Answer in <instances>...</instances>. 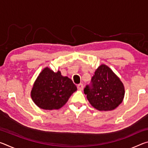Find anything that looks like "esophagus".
<instances>
[{
  "label": "esophagus",
  "mask_w": 148,
  "mask_h": 148,
  "mask_svg": "<svg viewBox=\"0 0 148 148\" xmlns=\"http://www.w3.org/2000/svg\"><path fill=\"white\" fill-rule=\"evenodd\" d=\"M77 88L79 90H83L84 89V85L82 84H79L77 86Z\"/></svg>",
  "instance_id": "1"
}]
</instances>
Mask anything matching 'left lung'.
Masks as SVG:
<instances>
[{
    "instance_id": "obj_1",
    "label": "left lung",
    "mask_w": 148,
    "mask_h": 148,
    "mask_svg": "<svg viewBox=\"0 0 148 148\" xmlns=\"http://www.w3.org/2000/svg\"><path fill=\"white\" fill-rule=\"evenodd\" d=\"M84 91L89 103L100 111L116 108L122 102L125 95L121 80L104 64L96 70L91 84L87 85Z\"/></svg>"
}]
</instances>
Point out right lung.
Wrapping results in <instances>:
<instances>
[{"mask_svg":"<svg viewBox=\"0 0 148 148\" xmlns=\"http://www.w3.org/2000/svg\"><path fill=\"white\" fill-rule=\"evenodd\" d=\"M77 90L71 79L48 68L39 74L31 91L32 101L44 110L59 109Z\"/></svg>","mask_w":148,"mask_h":148,"instance_id":"1","label":"right lung"}]
</instances>
